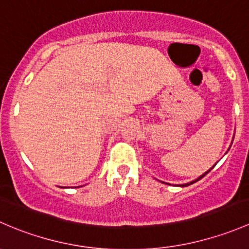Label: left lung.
<instances>
[{
  "mask_svg": "<svg viewBox=\"0 0 249 249\" xmlns=\"http://www.w3.org/2000/svg\"><path fill=\"white\" fill-rule=\"evenodd\" d=\"M232 141H233V139H232ZM230 147H231V145H230ZM230 147H229V149H230ZM229 149H228V150H229ZM217 162H218V161H217ZM215 165H217V164H214V165H213V166H212V167H211V169H210V170H208V171H206L205 173H202V175H201V176H200V177H197V178H196V179L192 180V182H189V183H184V184H179V187H188V185H190V184H193V183H195V182H197V180H200V179H201V178H202V177H205V176H206V175H207V173H208V172H210V171H211V170H212V169H213V167H214V166H215ZM162 183H164V182H162ZM166 184H167V183H166Z\"/></svg>",
  "mask_w": 249,
  "mask_h": 249,
  "instance_id": "obj_1",
  "label": "left lung"
}]
</instances>
